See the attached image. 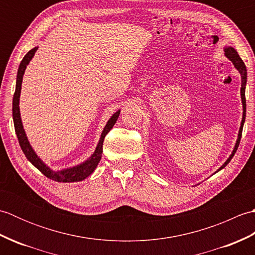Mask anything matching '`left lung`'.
<instances>
[{"label":"left lung","instance_id":"1","mask_svg":"<svg viewBox=\"0 0 255 255\" xmlns=\"http://www.w3.org/2000/svg\"><path fill=\"white\" fill-rule=\"evenodd\" d=\"M225 56L229 59V60L234 63L235 68L239 71L240 75H241V90H240V93H241V102H242V108H243V114H242V121H241V126L239 129V133H238V139L236 141L235 144V148L232 150V152L230 154V156L225 163L221 165L219 169L216 171L215 173L219 172L220 170H223L224 167L229 163L231 161L232 156L235 155V153L237 152V149L239 147V143H240V140H241V136H242V129H243V125H245V121H246V111H247V105H246V85H247V68H246V64L245 62L242 61V59L240 58V56L238 55L237 50L235 49L234 47H225Z\"/></svg>","mask_w":255,"mask_h":255}]
</instances>
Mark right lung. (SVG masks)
Returning a JSON list of instances; mask_svg holds the SVG:
<instances>
[{
    "label": "right lung",
    "mask_w": 255,
    "mask_h": 255,
    "mask_svg": "<svg viewBox=\"0 0 255 255\" xmlns=\"http://www.w3.org/2000/svg\"><path fill=\"white\" fill-rule=\"evenodd\" d=\"M37 49L38 47H35L26 53L25 57L23 58V60H21L19 64L17 77H16V88H15V93L13 97V121H14L15 132L17 134L19 145L21 150H23L27 160H28L35 167H37V169L39 170L45 176L50 178V180L56 181V182H63V183L83 181L84 178L90 176L92 173L94 172L97 164L100 163V161L102 159V153H103V142H104V138L106 134L110 132V130L113 128L114 125H115V123L117 122L119 114H121V110L117 111L116 113H114L113 116L110 118V121H108L107 124L105 125V127L103 129L102 134H101L100 141L95 148V151L88 160H85L84 162H82V163H80L78 165L67 167V169H62L59 171L52 170L50 166H48L45 162L37 155L35 150L32 149V147L30 145L28 138H27L26 132L24 130V126H23V123H21L20 111H19V97H20L23 77H24L26 67L28 66L32 57L35 56V52L37 51Z\"/></svg>",
    "instance_id": "obj_1"
}]
</instances>
